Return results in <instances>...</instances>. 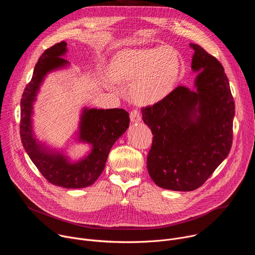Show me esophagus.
Wrapping results in <instances>:
<instances>
[{"mask_svg": "<svg viewBox=\"0 0 255 255\" xmlns=\"http://www.w3.org/2000/svg\"><path fill=\"white\" fill-rule=\"evenodd\" d=\"M130 120L132 123H139L141 121V115H140L139 111L136 110V109H134L133 111H131Z\"/></svg>", "mask_w": 255, "mask_h": 255, "instance_id": "34e87169", "label": "esophagus"}]
</instances>
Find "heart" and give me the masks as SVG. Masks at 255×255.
Masks as SVG:
<instances>
[{
  "label": "heart",
  "instance_id": "heart-1",
  "mask_svg": "<svg viewBox=\"0 0 255 255\" xmlns=\"http://www.w3.org/2000/svg\"><path fill=\"white\" fill-rule=\"evenodd\" d=\"M178 53L166 46L127 49L118 52L109 66L105 84L131 83L130 96L141 106L156 104L173 91L180 75Z\"/></svg>",
  "mask_w": 255,
  "mask_h": 255
}]
</instances>
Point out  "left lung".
I'll return each mask as SVG.
<instances>
[{
	"instance_id": "obj_1",
	"label": "left lung",
	"mask_w": 255,
	"mask_h": 255,
	"mask_svg": "<svg viewBox=\"0 0 255 255\" xmlns=\"http://www.w3.org/2000/svg\"><path fill=\"white\" fill-rule=\"evenodd\" d=\"M190 46L194 88L179 86L141 110L153 134L148 173L158 187L178 192L200 188L228 156L235 115L222 64L198 44Z\"/></svg>"
}]
</instances>
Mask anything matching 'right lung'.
I'll use <instances>...</instances> for the list:
<instances>
[{"instance_id":"1","label":"right lung","mask_w":255,"mask_h":255,"mask_svg":"<svg viewBox=\"0 0 255 255\" xmlns=\"http://www.w3.org/2000/svg\"><path fill=\"white\" fill-rule=\"evenodd\" d=\"M66 42L46 49L36 63L30 83L21 99L20 135L23 147L41 174L54 186L82 189L92 186L105 168L114 143L129 127V114L123 109L83 108L78 129V141L88 143L91 151L85 157L71 161L61 151L46 146L33 131V106L40 87L51 71L65 68L69 62L62 58L67 51Z\"/></svg>"}]
</instances>
